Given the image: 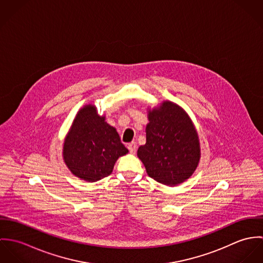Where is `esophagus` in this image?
<instances>
[{
  "mask_svg": "<svg viewBox=\"0 0 263 263\" xmlns=\"http://www.w3.org/2000/svg\"><path fill=\"white\" fill-rule=\"evenodd\" d=\"M127 148H128V150L130 151V153L135 154V153L137 152V148H138L137 143H136V142H132V143H129V144L127 145Z\"/></svg>",
  "mask_w": 263,
  "mask_h": 263,
  "instance_id": "obj_1",
  "label": "esophagus"
}]
</instances>
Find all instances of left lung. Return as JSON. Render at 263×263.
I'll return each instance as SVG.
<instances>
[{
  "instance_id": "8db88e82",
  "label": "left lung",
  "mask_w": 263,
  "mask_h": 263,
  "mask_svg": "<svg viewBox=\"0 0 263 263\" xmlns=\"http://www.w3.org/2000/svg\"><path fill=\"white\" fill-rule=\"evenodd\" d=\"M147 142L138 150L151 178L176 185L189 178L197 167L200 150L197 134L187 114L165 101L149 112Z\"/></svg>"
}]
</instances>
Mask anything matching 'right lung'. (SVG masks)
I'll return each instance as SVG.
<instances>
[{"mask_svg": "<svg viewBox=\"0 0 263 263\" xmlns=\"http://www.w3.org/2000/svg\"><path fill=\"white\" fill-rule=\"evenodd\" d=\"M127 152L116 129L97 114L93 105L77 114L64 144L67 166L74 175L89 182L109 176L116 160Z\"/></svg>", "mask_w": 263, "mask_h": 263, "instance_id": "right-lung-1", "label": "right lung"}]
</instances>
